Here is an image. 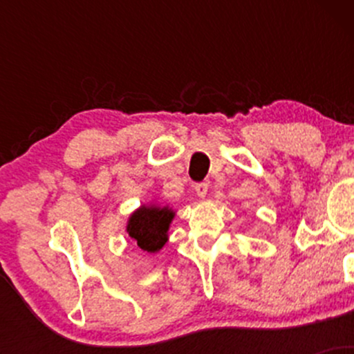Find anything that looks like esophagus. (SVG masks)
<instances>
[{
    "mask_svg": "<svg viewBox=\"0 0 354 354\" xmlns=\"http://www.w3.org/2000/svg\"><path fill=\"white\" fill-rule=\"evenodd\" d=\"M194 191H196L198 196L205 198L206 193H208V183H198V185L194 186Z\"/></svg>",
    "mask_w": 354,
    "mask_h": 354,
    "instance_id": "34e87169",
    "label": "esophagus"
}]
</instances>
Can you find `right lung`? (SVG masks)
Masks as SVG:
<instances>
[{
  "label": "right lung",
  "mask_w": 354,
  "mask_h": 354,
  "mask_svg": "<svg viewBox=\"0 0 354 354\" xmlns=\"http://www.w3.org/2000/svg\"><path fill=\"white\" fill-rule=\"evenodd\" d=\"M174 211L168 206H141L131 214L126 225V233L143 251L156 253L168 241V230Z\"/></svg>",
  "instance_id": "obj_1"
}]
</instances>
